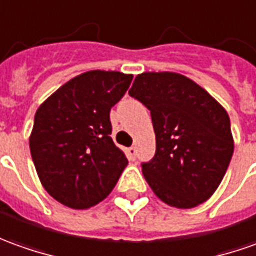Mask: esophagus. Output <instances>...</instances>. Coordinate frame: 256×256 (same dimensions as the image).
<instances>
[{
    "instance_id": "esophagus-1",
    "label": "esophagus",
    "mask_w": 256,
    "mask_h": 256,
    "mask_svg": "<svg viewBox=\"0 0 256 256\" xmlns=\"http://www.w3.org/2000/svg\"><path fill=\"white\" fill-rule=\"evenodd\" d=\"M126 156H128V158H130L131 162H134V160L136 158V149H135V148H128V149H126Z\"/></svg>"
}]
</instances>
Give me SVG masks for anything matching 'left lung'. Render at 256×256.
Masks as SVG:
<instances>
[{
    "instance_id": "left-lung-1",
    "label": "left lung",
    "mask_w": 256,
    "mask_h": 256,
    "mask_svg": "<svg viewBox=\"0 0 256 256\" xmlns=\"http://www.w3.org/2000/svg\"><path fill=\"white\" fill-rule=\"evenodd\" d=\"M128 93L150 110L156 154L142 164V172L152 191L177 209L206 202L234 152L224 107L177 72L139 74Z\"/></svg>"
}]
</instances>
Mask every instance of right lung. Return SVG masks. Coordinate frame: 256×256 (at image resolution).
<instances>
[{
    "label": "right lung",
    "mask_w": 256,
    "mask_h": 256,
    "mask_svg": "<svg viewBox=\"0 0 256 256\" xmlns=\"http://www.w3.org/2000/svg\"><path fill=\"white\" fill-rule=\"evenodd\" d=\"M132 78L118 71L84 72L37 108L30 154L44 190L60 204L89 209L117 184L128 160L110 136V110Z\"/></svg>",
    "instance_id": "obj_1"
}]
</instances>
